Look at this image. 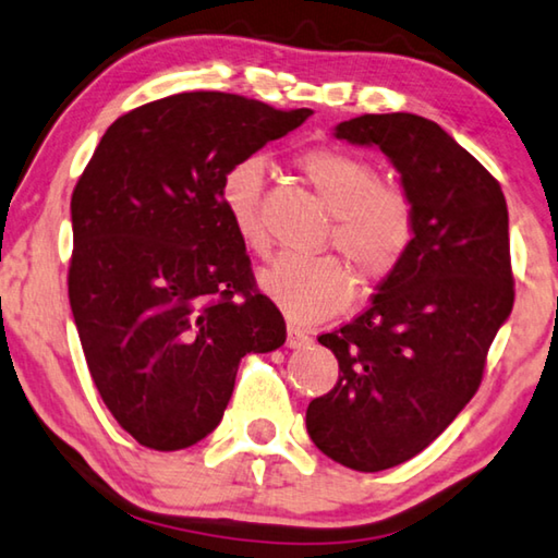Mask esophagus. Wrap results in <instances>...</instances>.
I'll return each instance as SVG.
<instances>
[{"label": "esophagus", "mask_w": 558, "mask_h": 558, "mask_svg": "<svg viewBox=\"0 0 558 558\" xmlns=\"http://www.w3.org/2000/svg\"><path fill=\"white\" fill-rule=\"evenodd\" d=\"M308 344H312V337H308L304 329L289 327V331H287V347L289 349H302V347H308Z\"/></svg>", "instance_id": "esophagus-1"}]
</instances>
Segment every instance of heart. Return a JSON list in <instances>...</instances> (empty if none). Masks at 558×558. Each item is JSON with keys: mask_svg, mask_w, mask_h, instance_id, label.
I'll use <instances>...</instances> for the list:
<instances>
[{"mask_svg": "<svg viewBox=\"0 0 558 558\" xmlns=\"http://www.w3.org/2000/svg\"><path fill=\"white\" fill-rule=\"evenodd\" d=\"M296 167L333 214L329 244L364 279H384L404 262L416 236V209L407 190L381 182L379 169L359 154L314 147L296 157ZM267 167L259 157L239 159L221 177L219 196L236 236L252 252H267L259 219ZM262 289L296 322H319L344 308L354 296V279L337 254H281L262 271Z\"/></svg>", "mask_w": 558, "mask_h": 558, "instance_id": "b5f03b06", "label": "heart"}]
</instances>
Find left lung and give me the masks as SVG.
Masks as SVG:
<instances>
[{
  "instance_id": "8db88e82",
  "label": "left lung",
  "mask_w": 558,
  "mask_h": 558,
  "mask_svg": "<svg viewBox=\"0 0 558 558\" xmlns=\"http://www.w3.org/2000/svg\"><path fill=\"white\" fill-rule=\"evenodd\" d=\"M333 134L387 154L416 209L404 262L354 322L319 337L339 381L306 409L316 449L384 471L424 451L482 384L513 306L509 211L499 182L424 117L362 114Z\"/></svg>"
}]
</instances>
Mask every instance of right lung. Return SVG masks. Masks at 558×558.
Listing matches in <instances>:
<instances>
[{"mask_svg": "<svg viewBox=\"0 0 558 558\" xmlns=\"http://www.w3.org/2000/svg\"><path fill=\"white\" fill-rule=\"evenodd\" d=\"M308 114L225 92L171 94L119 117L82 171L70 304L94 387L142 447L202 441L242 356L287 341L219 186Z\"/></svg>", "mask_w": 558, "mask_h": 558, "instance_id": "1", "label": "right lung"}]
</instances>
